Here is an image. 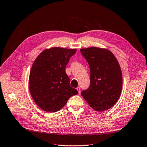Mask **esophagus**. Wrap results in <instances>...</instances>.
<instances>
[{
  "label": "esophagus",
  "instance_id": "34e87169",
  "mask_svg": "<svg viewBox=\"0 0 147 147\" xmlns=\"http://www.w3.org/2000/svg\"><path fill=\"white\" fill-rule=\"evenodd\" d=\"M76 89H77V90L78 91L79 94H81V88L79 87H78L76 88Z\"/></svg>",
  "mask_w": 147,
  "mask_h": 147
}]
</instances>
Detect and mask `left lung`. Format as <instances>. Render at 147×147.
<instances>
[{"instance_id": "left-lung-1", "label": "left lung", "mask_w": 147, "mask_h": 147, "mask_svg": "<svg viewBox=\"0 0 147 147\" xmlns=\"http://www.w3.org/2000/svg\"><path fill=\"white\" fill-rule=\"evenodd\" d=\"M81 52L90 68V82L81 95L94 110L105 111L115 105L122 90L123 77L119 63L110 50L92 47Z\"/></svg>"}]
</instances>
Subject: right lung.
Returning a JSON list of instances; mask_svg holds the SVG:
<instances>
[{
	"label": "right lung",
	"instance_id": "1",
	"mask_svg": "<svg viewBox=\"0 0 147 147\" xmlns=\"http://www.w3.org/2000/svg\"><path fill=\"white\" fill-rule=\"evenodd\" d=\"M76 49L53 47L36 58L30 71L29 88L36 103L48 112L60 110L78 92L69 85L65 68Z\"/></svg>",
	"mask_w": 147,
	"mask_h": 147
}]
</instances>
